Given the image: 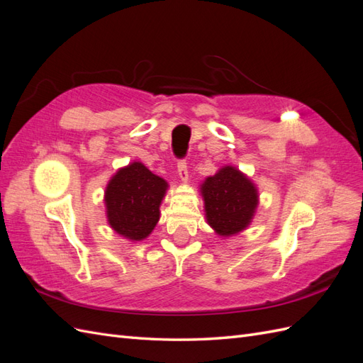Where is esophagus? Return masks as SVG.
Wrapping results in <instances>:
<instances>
[{"label": "esophagus", "instance_id": "esophagus-1", "mask_svg": "<svg viewBox=\"0 0 363 363\" xmlns=\"http://www.w3.org/2000/svg\"><path fill=\"white\" fill-rule=\"evenodd\" d=\"M177 174H179V179L186 182L189 177L188 174V162H186V159H182L177 162Z\"/></svg>", "mask_w": 363, "mask_h": 363}]
</instances>
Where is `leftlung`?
Segmentation results:
<instances>
[{"instance_id":"obj_1","label":"left lung","mask_w":363,"mask_h":363,"mask_svg":"<svg viewBox=\"0 0 363 363\" xmlns=\"http://www.w3.org/2000/svg\"><path fill=\"white\" fill-rule=\"evenodd\" d=\"M207 223L218 235L232 236L244 230L257 207V191L242 172L225 167L203 186Z\"/></svg>"}]
</instances>
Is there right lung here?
Listing matches in <instances>:
<instances>
[{"instance_id":"right-lung-1","label":"right lung","mask_w":363,"mask_h":363,"mask_svg":"<svg viewBox=\"0 0 363 363\" xmlns=\"http://www.w3.org/2000/svg\"><path fill=\"white\" fill-rule=\"evenodd\" d=\"M168 184L135 162L119 169L106 189L108 224L131 240L147 238L159 221V207Z\"/></svg>"}]
</instances>
